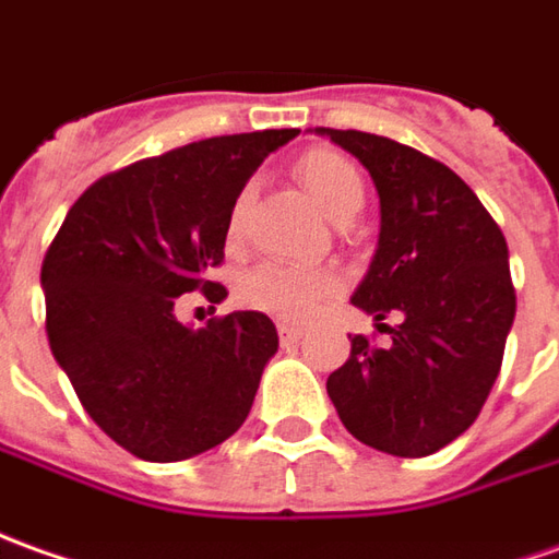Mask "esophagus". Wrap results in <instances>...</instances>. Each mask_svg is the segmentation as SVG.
Here are the masks:
<instances>
[{"mask_svg": "<svg viewBox=\"0 0 559 559\" xmlns=\"http://www.w3.org/2000/svg\"><path fill=\"white\" fill-rule=\"evenodd\" d=\"M278 336L284 345H294L302 340V328H296V324H278Z\"/></svg>", "mask_w": 559, "mask_h": 559, "instance_id": "1", "label": "esophagus"}]
</instances>
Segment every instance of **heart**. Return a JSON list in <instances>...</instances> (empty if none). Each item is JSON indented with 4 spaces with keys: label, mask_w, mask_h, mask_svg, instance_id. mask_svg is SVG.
Instances as JSON below:
<instances>
[{
    "label": "heart",
    "mask_w": 559,
    "mask_h": 559,
    "mask_svg": "<svg viewBox=\"0 0 559 559\" xmlns=\"http://www.w3.org/2000/svg\"><path fill=\"white\" fill-rule=\"evenodd\" d=\"M296 180L311 195V201L330 216L345 219L364 207V180L360 170L333 150H311L296 162ZM248 195L235 201L229 214V241L241 235V216H245ZM340 287L336 272L330 269H306V265L263 263L250 269L238 284V299L250 309L275 314L284 321H302L309 318L314 306Z\"/></svg>",
    "instance_id": "b5f03b06"
}]
</instances>
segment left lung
Segmentation results:
<instances>
[{
    "mask_svg": "<svg viewBox=\"0 0 559 559\" xmlns=\"http://www.w3.org/2000/svg\"><path fill=\"white\" fill-rule=\"evenodd\" d=\"M314 134L352 152L379 195V241L352 302L379 330L391 310L405 314L385 348L348 336L330 401L379 453H438L474 425L502 367L518 311L504 235L471 186L419 150L364 131Z\"/></svg>",
    "mask_w": 559,
    "mask_h": 559,
    "instance_id": "8db88e82",
    "label": "left lung"
}]
</instances>
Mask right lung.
I'll return each mask as SVG.
<instances>
[{"mask_svg": "<svg viewBox=\"0 0 559 559\" xmlns=\"http://www.w3.org/2000/svg\"><path fill=\"white\" fill-rule=\"evenodd\" d=\"M296 128L199 140L85 189L41 263L45 330L82 407L128 453L180 462L248 419L278 330L263 311L207 328L177 321L183 294L226 296L223 263L241 189Z\"/></svg>", "mask_w": 559, "mask_h": 559, "instance_id": "1", "label": "right lung"}]
</instances>
